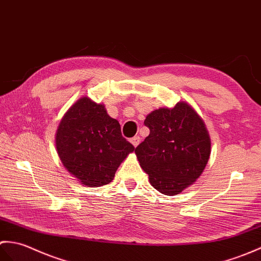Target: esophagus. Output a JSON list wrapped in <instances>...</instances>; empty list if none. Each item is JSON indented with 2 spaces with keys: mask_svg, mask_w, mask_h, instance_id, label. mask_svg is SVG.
<instances>
[{
  "mask_svg": "<svg viewBox=\"0 0 261 261\" xmlns=\"http://www.w3.org/2000/svg\"><path fill=\"white\" fill-rule=\"evenodd\" d=\"M140 142H141V137L140 136H135V137H133L132 140H130V143L133 144V145H134V147L138 146V144H140Z\"/></svg>",
  "mask_w": 261,
  "mask_h": 261,
  "instance_id": "34e87169",
  "label": "esophagus"
}]
</instances>
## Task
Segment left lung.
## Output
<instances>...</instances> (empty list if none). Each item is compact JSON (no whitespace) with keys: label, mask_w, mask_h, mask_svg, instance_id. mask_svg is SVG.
Listing matches in <instances>:
<instances>
[{"label":"left lung","mask_w":261,"mask_h":261,"mask_svg":"<svg viewBox=\"0 0 261 261\" xmlns=\"http://www.w3.org/2000/svg\"><path fill=\"white\" fill-rule=\"evenodd\" d=\"M149 135L135 148L149 183L165 195H176L205 169L211 141L204 121L188 102L159 108L144 121Z\"/></svg>","instance_id":"1"}]
</instances>
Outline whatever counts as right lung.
<instances>
[{
    "label": "right lung",
    "mask_w": 261,
    "mask_h": 261,
    "mask_svg": "<svg viewBox=\"0 0 261 261\" xmlns=\"http://www.w3.org/2000/svg\"><path fill=\"white\" fill-rule=\"evenodd\" d=\"M56 147L67 171L89 188L112 182L121 162L135 149L121 136L119 123L107 114L105 106L87 96L62 117Z\"/></svg>",
    "instance_id": "obj_1"
}]
</instances>
